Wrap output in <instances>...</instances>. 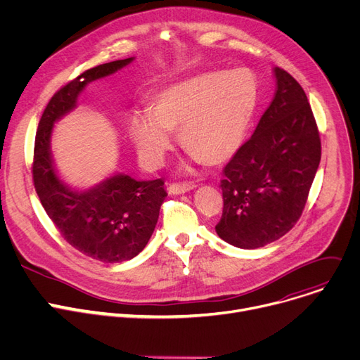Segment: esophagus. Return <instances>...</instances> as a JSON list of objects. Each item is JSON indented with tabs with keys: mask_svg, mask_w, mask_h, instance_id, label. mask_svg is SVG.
Returning a JSON list of instances; mask_svg holds the SVG:
<instances>
[{
	"mask_svg": "<svg viewBox=\"0 0 360 360\" xmlns=\"http://www.w3.org/2000/svg\"><path fill=\"white\" fill-rule=\"evenodd\" d=\"M196 187L193 183H172L168 186V193L170 195H183L186 192H190Z\"/></svg>",
	"mask_w": 360,
	"mask_h": 360,
	"instance_id": "obj_1",
	"label": "esophagus"
}]
</instances>
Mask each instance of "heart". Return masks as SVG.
<instances>
[{"instance_id":"1","label":"heart","mask_w":360,"mask_h":360,"mask_svg":"<svg viewBox=\"0 0 360 360\" xmlns=\"http://www.w3.org/2000/svg\"><path fill=\"white\" fill-rule=\"evenodd\" d=\"M257 97V81L245 70L200 72L158 91L151 112L134 110L129 135L146 167L164 162L179 128L195 160L219 164L241 145Z\"/></svg>"}]
</instances>
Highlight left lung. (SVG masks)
Returning <instances> with one entry per match:
<instances>
[{
	"mask_svg": "<svg viewBox=\"0 0 360 360\" xmlns=\"http://www.w3.org/2000/svg\"><path fill=\"white\" fill-rule=\"evenodd\" d=\"M274 77L270 105L222 172L217 234L245 250L264 247L293 228L321 160L320 132L305 91L279 67Z\"/></svg>",
	"mask_w": 360,
	"mask_h": 360,
	"instance_id": "left-lung-1",
	"label": "left lung"
}]
</instances>
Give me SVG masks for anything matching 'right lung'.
Returning a JSON list of instances; mask_svg holds the SVG:
<instances>
[{"mask_svg": "<svg viewBox=\"0 0 360 360\" xmlns=\"http://www.w3.org/2000/svg\"><path fill=\"white\" fill-rule=\"evenodd\" d=\"M134 58L119 59L82 72L49 100L40 117L34 139L33 183L41 206L63 240L82 255L103 263L131 260L150 241L167 198L164 180H135L115 174L89 190L63 183L51 154L53 124L77 105L89 82L122 70Z\"/></svg>", "mask_w": 360, "mask_h": 360, "instance_id": "1", "label": "right lung"}]
</instances>
